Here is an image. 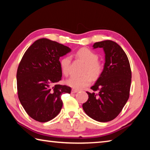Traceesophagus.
I'll return each instance as SVG.
<instances>
[{
    "mask_svg": "<svg viewBox=\"0 0 150 150\" xmlns=\"http://www.w3.org/2000/svg\"><path fill=\"white\" fill-rule=\"evenodd\" d=\"M78 91V90H74V89H72V91H71V93H77Z\"/></svg>",
    "mask_w": 150,
    "mask_h": 150,
    "instance_id": "1",
    "label": "esophagus"
}]
</instances>
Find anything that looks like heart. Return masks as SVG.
<instances>
[{"label":"heart","mask_w":150,"mask_h":150,"mask_svg":"<svg viewBox=\"0 0 150 150\" xmlns=\"http://www.w3.org/2000/svg\"><path fill=\"white\" fill-rule=\"evenodd\" d=\"M76 56L86 64L84 73H88L89 75L72 76L66 81V83L70 87L76 90H82L90 84L91 78L93 80H96L100 76L103 70V66L98 60V54L89 49L82 48L80 49L76 52ZM70 63L71 59L68 56L63 57L60 60V69L65 76H68L70 74Z\"/></svg>","instance_id":"obj_1"}]
</instances>
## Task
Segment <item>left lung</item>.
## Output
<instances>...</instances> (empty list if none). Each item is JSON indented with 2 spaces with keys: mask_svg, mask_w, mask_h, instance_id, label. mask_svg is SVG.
I'll list each match as a JSON object with an SVG mask.
<instances>
[{
  "mask_svg": "<svg viewBox=\"0 0 150 150\" xmlns=\"http://www.w3.org/2000/svg\"><path fill=\"white\" fill-rule=\"evenodd\" d=\"M93 47L103 48L105 64L98 79L91 87L93 91H98V93L87 92L88 99L82 107L93 120L109 122L119 115L129 98L132 77L130 66L127 54L116 42H96Z\"/></svg>",
  "mask_w": 150,
  "mask_h": 150,
  "instance_id": "8db88e82",
  "label": "left lung"
}]
</instances>
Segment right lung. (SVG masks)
Listing matches in <instances>:
<instances>
[{
  "instance_id": "1",
  "label": "right lung",
  "mask_w": 150,
  "mask_h": 150,
  "mask_svg": "<svg viewBox=\"0 0 150 150\" xmlns=\"http://www.w3.org/2000/svg\"><path fill=\"white\" fill-rule=\"evenodd\" d=\"M71 49L46 38L35 41L27 49L18 66V98L29 116L38 122L54 119L62 107L61 96L70 87L56 84L61 80L59 59Z\"/></svg>"
}]
</instances>
